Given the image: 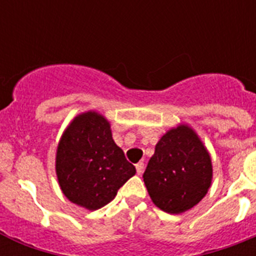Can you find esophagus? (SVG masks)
<instances>
[{
	"instance_id": "esophagus-1",
	"label": "esophagus",
	"mask_w": 256,
	"mask_h": 256,
	"mask_svg": "<svg viewBox=\"0 0 256 256\" xmlns=\"http://www.w3.org/2000/svg\"><path fill=\"white\" fill-rule=\"evenodd\" d=\"M144 162H137V164H136V170H137V174H142L144 173Z\"/></svg>"
}]
</instances>
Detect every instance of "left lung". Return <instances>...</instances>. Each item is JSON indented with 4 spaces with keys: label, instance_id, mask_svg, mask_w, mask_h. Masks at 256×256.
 <instances>
[{
    "label": "left lung",
    "instance_id": "1",
    "mask_svg": "<svg viewBox=\"0 0 256 256\" xmlns=\"http://www.w3.org/2000/svg\"><path fill=\"white\" fill-rule=\"evenodd\" d=\"M212 177V159L202 142L190 126H180L158 142L144 182L156 206L180 214L202 200Z\"/></svg>",
    "mask_w": 256,
    "mask_h": 256
}]
</instances>
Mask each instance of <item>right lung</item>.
Listing matches in <instances>:
<instances>
[{"mask_svg": "<svg viewBox=\"0 0 256 256\" xmlns=\"http://www.w3.org/2000/svg\"><path fill=\"white\" fill-rule=\"evenodd\" d=\"M56 174L61 191L72 202L97 210L116 196L136 168L115 144L108 122L90 112L78 115L61 137Z\"/></svg>", "mask_w": 256, "mask_h": 256, "instance_id": "add662e5", "label": "right lung"}]
</instances>
